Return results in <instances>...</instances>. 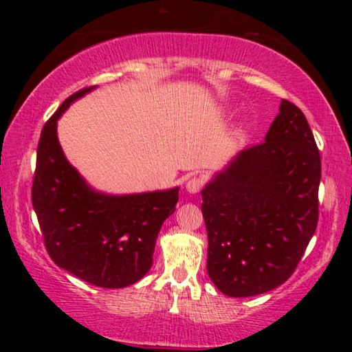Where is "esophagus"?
Wrapping results in <instances>:
<instances>
[{
  "label": "esophagus",
  "instance_id": "34e87169",
  "mask_svg": "<svg viewBox=\"0 0 352 352\" xmlns=\"http://www.w3.org/2000/svg\"><path fill=\"white\" fill-rule=\"evenodd\" d=\"M201 186H204V180H201L200 177L189 178L188 183H186V189H188V192H190V194L199 192V190L201 189Z\"/></svg>",
  "mask_w": 352,
  "mask_h": 352
}]
</instances>
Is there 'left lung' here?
I'll use <instances>...</instances> for the list:
<instances>
[{
	"label": "left lung",
	"instance_id": "left-lung-1",
	"mask_svg": "<svg viewBox=\"0 0 352 352\" xmlns=\"http://www.w3.org/2000/svg\"><path fill=\"white\" fill-rule=\"evenodd\" d=\"M320 160L305 113L283 99L265 141L201 189L206 270L222 294L261 295L292 276L318 223Z\"/></svg>",
	"mask_w": 352,
	"mask_h": 352
}]
</instances>
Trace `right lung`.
<instances>
[{
  "label": "right lung",
  "mask_w": 352,
  "mask_h": 352,
  "mask_svg": "<svg viewBox=\"0 0 352 352\" xmlns=\"http://www.w3.org/2000/svg\"><path fill=\"white\" fill-rule=\"evenodd\" d=\"M82 88L47 119L37 147L32 206L51 259L98 287L122 289L152 267L162 225L175 211L178 188L107 195L88 186L68 163L57 140V119L71 102L91 91Z\"/></svg>",
  "instance_id": "right-lung-1"
}]
</instances>
